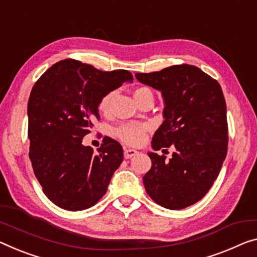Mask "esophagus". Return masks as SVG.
Segmentation results:
<instances>
[{
    "label": "esophagus",
    "instance_id": "esophagus-1",
    "mask_svg": "<svg viewBox=\"0 0 257 257\" xmlns=\"http://www.w3.org/2000/svg\"><path fill=\"white\" fill-rule=\"evenodd\" d=\"M138 152L134 151V149H130V148H126L124 149V157L125 159H131L134 155H137Z\"/></svg>",
    "mask_w": 257,
    "mask_h": 257
}]
</instances>
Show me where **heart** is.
Instances as JSON below:
<instances>
[{
  "label": "heart",
  "mask_w": 257,
  "mask_h": 257,
  "mask_svg": "<svg viewBox=\"0 0 257 257\" xmlns=\"http://www.w3.org/2000/svg\"><path fill=\"white\" fill-rule=\"evenodd\" d=\"M144 94H153V93L151 92V89L146 87H140L134 92V97L144 95ZM111 98H112V93L106 94V95L102 98L100 102V105H98V108H100L102 112L109 111L110 103H111ZM146 130H147V125L145 124H126V125H121L120 127H118L116 130V134L120 140H123L124 142H126V144L139 145L140 142H142V140L145 139Z\"/></svg>",
  "instance_id": "b5f03b06"
}]
</instances>
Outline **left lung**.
<instances>
[{
  "label": "left lung",
  "mask_w": 257,
  "mask_h": 257,
  "mask_svg": "<svg viewBox=\"0 0 257 257\" xmlns=\"http://www.w3.org/2000/svg\"><path fill=\"white\" fill-rule=\"evenodd\" d=\"M141 84L160 90L164 121L152 140L154 151L172 146L169 161L148 153L152 168L144 176L147 194L160 206L179 210L207 194L227 151L226 103L220 85L193 65L137 73Z\"/></svg>",
  "instance_id": "1"
}]
</instances>
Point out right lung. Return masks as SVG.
Segmentation results:
<instances>
[{"label":"right lung","instance_id":"add662e5","mask_svg":"<svg viewBox=\"0 0 257 257\" xmlns=\"http://www.w3.org/2000/svg\"><path fill=\"white\" fill-rule=\"evenodd\" d=\"M132 80L126 70L106 72L65 60L35 82L27 104L30 160L43 193L56 206L84 210L105 194L123 162V148L105 137L95 154L82 139L100 117L102 98Z\"/></svg>","mask_w":257,"mask_h":257}]
</instances>
